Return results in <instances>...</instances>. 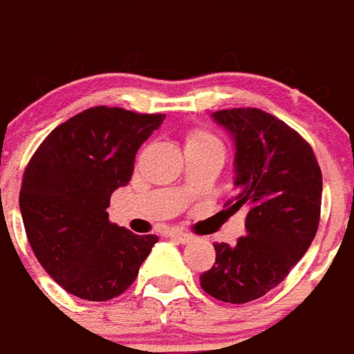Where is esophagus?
<instances>
[{
	"mask_svg": "<svg viewBox=\"0 0 354 354\" xmlns=\"http://www.w3.org/2000/svg\"><path fill=\"white\" fill-rule=\"evenodd\" d=\"M169 236L173 240H177V242H181V244H189V242H192V238H194L190 232H179V230H173Z\"/></svg>",
	"mask_w": 354,
	"mask_h": 354,
	"instance_id": "esophagus-1",
	"label": "esophagus"
}]
</instances>
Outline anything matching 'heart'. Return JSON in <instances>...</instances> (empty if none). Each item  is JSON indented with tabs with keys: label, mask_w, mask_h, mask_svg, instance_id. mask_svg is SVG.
I'll return each mask as SVG.
<instances>
[{
	"label": "heart",
	"mask_w": 354,
	"mask_h": 354,
	"mask_svg": "<svg viewBox=\"0 0 354 354\" xmlns=\"http://www.w3.org/2000/svg\"><path fill=\"white\" fill-rule=\"evenodd\" d=\"M207 141H215L212 135L207 131H200V129H194V131L187 133V137H185V149H189V147H194V145H202V142Z\"/></svg>",
	"instance_id": "1"
}]
</instances>
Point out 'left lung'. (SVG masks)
I'll list each match as a JSON object with an SVG mask.
<instances>
[{"label": "left lung", "mask_w": 354, "mask_h": 354, "mask_svg": "<svg viewBox=\"0 0 354 354\" xmlns=\"http://www.w3.org/2000/svg\"><path fill=\"white\" fill-rule=\"evenodd\" d=\"M234 142V198L245 212V236L215 244V265L200 277L205 293L248 303L278 286L317 234L322 173L309 142L259 109L212 114Z\"/></svg>", "instance_id": "8db88e82"}]
</instances>
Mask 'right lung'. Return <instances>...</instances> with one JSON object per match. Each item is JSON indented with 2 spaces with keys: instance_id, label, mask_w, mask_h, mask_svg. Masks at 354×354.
<instances>
[{
  "instance_id": "right-lung-1",
  "label": "right lung",
  "mask_w": 354,
  "mask_h": 354,
  "mask_svg": "<svg viewBox=\"0 0 354 354\" xmlns=\"http://www.w3.org/2000/svg\"><path fill=\"white\" fill-rule=\"evenodd\" d=\"M164 118L87 109L55 127L24 169L19 204L30 245L47 274L80 299L124 293L158 242L110 223L106 209Z\"/></svg>"
}]
</instances>
